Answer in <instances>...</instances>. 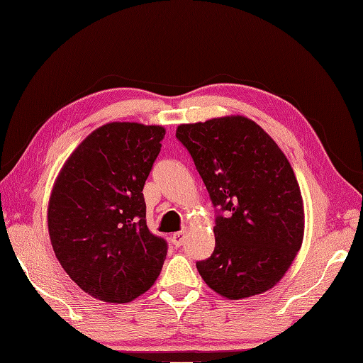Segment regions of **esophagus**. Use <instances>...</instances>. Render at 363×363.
I'll return each mask as SVG.
<instances>
[{"mask_svg": "<svg viewBox=\"0 0 363 363\" xmlns=\"http://www.w3.org/2000/svg\"><path fill=\"white\" fill-rule=\"evenodd\" d=\"M184 238H186V232H184V230L175 232V234L172 235V243L175 246H182L184 243Z\"/></svg>", "mask_w": 363, "mask_h": 363, "instance_id": "obj_1", "label": "esophagus"}]
</instances>
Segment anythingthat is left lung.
Instances as JSON below:
<instances>
[{
    "label": "left lung",
    "mask_w": 363,
    "mask_h": 363,
    "mask_svg": "<svg viewBox=\"0 0 363 363\" xmlns=\"http://www.w3.org/2000/svg\"><path fill=\"white\" fill-rule=\"evenodd\" d=\"M175 138L216 211L215 250L196 262L203 281L234 300L269 291L303 240L302 194L288 158L245 117L180 125Z\"/></svg>",
    "instance_id": "1"
}]
</instances>
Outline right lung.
<instances>
[{
	"label": "right lung",
	"mask_w": 363,
	"mask_h": 363,
	"mask_svg": "<svg viewBox=\"0 0 363 363\" xmlns=\"http://www.w3.org/2000/svg\"><path fill=\"white\" fill-rule=\"evenodd\" d=\"M164 134L161 126L108 123L75 148L55 183V256L94 298L131 302L160 277L167 242L150 232L142 191Z\"/></svg>",
	"instance_id": "1"
}]
</instances>
